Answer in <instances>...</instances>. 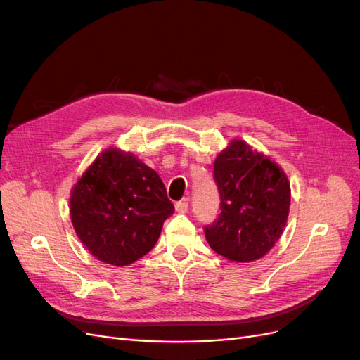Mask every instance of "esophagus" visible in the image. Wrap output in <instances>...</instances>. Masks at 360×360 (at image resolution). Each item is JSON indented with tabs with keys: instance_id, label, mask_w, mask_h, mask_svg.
<instances>
[{
	"instance_id": "esophagus-1",
	"label": "esophagus",
	"mask_w": 360,
	"mask_h": 360,
	"mask_svg": "<svg viewBox=\"0 0 360 360\" xmlns=\"http://www.w3.org/2000/svg\"><path fill=\"white\" fill-rule=\"evenodd\" d=\"M176 210L179 213H188V210H189V201L188 200H181V201L176 202Z\"/></svg>"
}]
</instances>
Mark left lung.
I'll return each mask as SVG.
<instances>
[{"instance_id": "left-lung-1", "label": "left lung", "mask_w": 360, "mask_h": 360, "mask_svg": "<svg viewBox=\"0 0 360 360\" xmlns=\"http://www.w3.org/2000/svg\"><path fill=\"white\" fill-rule=\"evenodd\" d=\"M221 214L204 226L207 243L236 263H250L275 246L287 225L291 189L287 174L243 139H233L213 168Z\"/></svg>"}]
</instances>
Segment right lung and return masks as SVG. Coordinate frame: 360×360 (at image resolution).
I'll use <instances>...</instances> for the list:
<instances>
[{
	"mask_svg": "<svg viewBox=\"0 0 360 360\" xmlns=\"http://www.w3.org/2000/svg\"><path fill=\"white\" fill-rule=\"evenodd\" d=\"M174 213L159 174L130 151L106 148L70 192V217L90 254L129 266L156 245Z\"/></svg>",
	"mask_w": 360,
	"mask_h": 360,
	"instance_id": "right-lung-1",
	"label": "right lung"
}]
</instances>
